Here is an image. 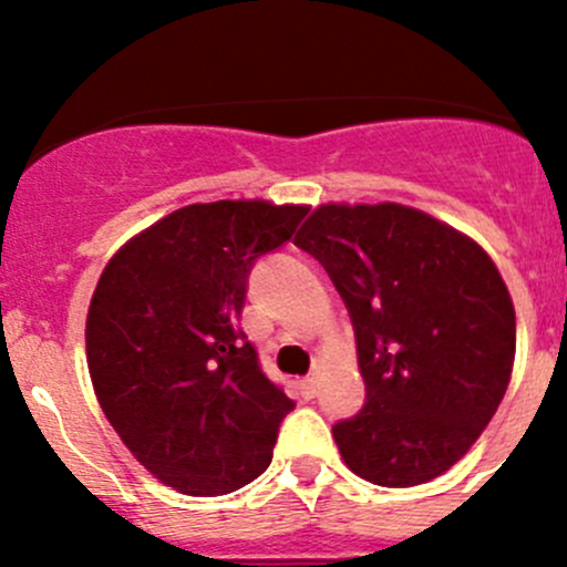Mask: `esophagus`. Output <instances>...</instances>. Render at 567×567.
Returning a JSON list of instances; mask_svg holds the SVG:
<instances>
[{
    "mask_svg": "<svg viewBox=\"0 0 567 567\" xmlns=\"http://www.w3.org/2000/svg\"><path fill=\"white\" fill-rule=\"evenodd\" d=\"M316 392H318L316 379H301V381H299V394H301V398L312 400V398H316Z\"/></svg>",
    "mask_w": 567,
    "mask_h": 567,
    "instance_id": "34e87169",
    "label": "esophagus"
}]
</instances>
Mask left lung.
I'll list each match as a JSON object with an SVG mask.
<instances>
[{
	"mask_svg": "<svg viewBox=\"0 0 567 567\" xmlns=\"http://www.w3.org/2000/svg\"><path fill=\"white\" fill-rule=\"evenodd\" d=\"M326 268L357 331L362 411L331 427L362 480L411 488L468 453L511 384L516 310L468 236L398 203H329L293 238Z\"/></svg>",
	"mask_w": 567,
	"mask_h": 567,
	"instance_id": "left-lung-1",
	"label": "left lung"
}]
</instances>
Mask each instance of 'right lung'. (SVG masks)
<instances>
[{
  "instance_id": "add662e5",
  "label": "right lung",
  "mask_w": 567,
  "mask_h": 567,
  "mask_svg": "<svg viewBox=\"0 0 567 567\" xmlns=\"http://www.w3.org/2000/svg\"><path fill=\"white\" fill-rule=\"evenodd\" d=\"M307 205L177 208L114 251L87 312V368L106 420L151 474L188 496L260 477L293 400L241 329L251 262L290 241Z\"/></svg>"
}]
</instances>
